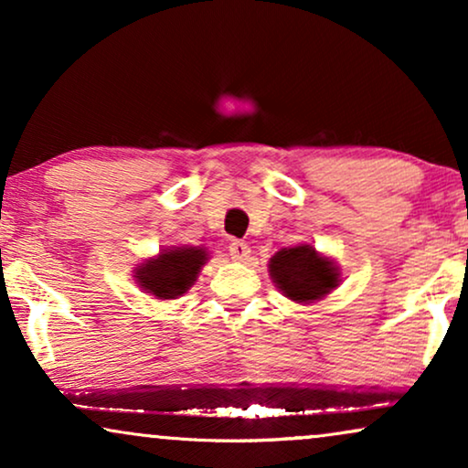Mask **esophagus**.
<instances>
[{"instance_id": "1", "label": "esophagus", "mask_w": 468, "mask_h": 468, "mask_svg": "<svg viewBox=\"0 0 468 468\" xmlns=\"http://www.w3.org/2000/svg\"><path fill=\"white\" fill-rule=\"evenodd\" d=\"M228 251H229V255H232V260H236V261H245V260H249V253H251V249H249L247 242L232 240V242H229V245H228Z\"/></svg>"}]
</instances>
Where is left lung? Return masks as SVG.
<instances>
[{
	"label": "left lung",
	"instance_id": "1",
	"mask_svg": "<svg viewBox=\"0 0 468 468\" xmlns=\"http://www.w3.org/2000/svg\"><path fill=\"white\" fill-rule=\"evenodd\" d=\"M268 266L279 290L296 303L324 298L338 283L336 266L319 258L311 245L281 249Z\"/></svg>",
	"mask_w": 468,
	"mask_h": 468
}]
</instances>
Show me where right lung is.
Returning a JSON list of instances; mask_svg holds the SVG:
<instances>
[{"label": "right lung", "instance_id": "right-lung-1", "mask_svg": "<svg viewBox=\"0 0 468 468\" xmlns=\"http://www.w3.org/2000/svg\"><path fill=\"white\" fill-rule=\"evenodd\" d=\"M204 261H207V251L202 249H168L157 260H149L140 266L136 277L153 296L176 298L189 290Z\"/></svg>", "mask_w": 468, "mask_h": 468}]
</instances>
